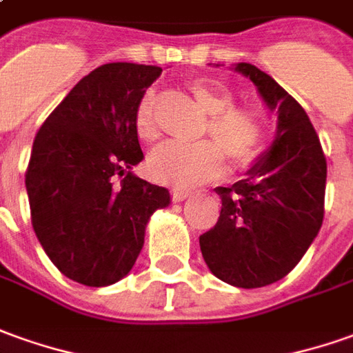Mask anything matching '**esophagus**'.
Instances as JSON below:
<instances>
[{"label": "esophagus", "mask_w": 353, "mask_h": 353, "mask_svg": "<svg viewBox=\"0 0 353 353\" xmlns=\"http://www.w3.org/2000/svg\"><path fill=\"white\" fill-rule=\"evenodd\" d=\"M188 196H190V192L184 190V188H172L171 190L172 201H184Z\"/></svg>", "instance_id": "1"}]
</instances>
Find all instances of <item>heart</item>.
Here are the masks:
<instances>
[{
    "label": "heart",
    "instance_id": "1",
    "mask_svg": "<svg viewBox=\"0 0 353 353\" xmlns=\"http://www.w3.org/2000/svg\"><path fill=\"white\" fill-rule=\"evenodd\" d=\"M188 90L209 113L203 136L211 143L194 145L167 142L153 150L148 169L155 181L192 186L217 179L225 171V157L232 169H246L261 155L265 145V121L250 105H236L234 94L211 80H192ZM134 132L142 142H155L159 126L155 119V94L148 90L134 109Z\"/></svg>",
    "mask_w": 353,
    "mask_h": 353
}]
</instances>
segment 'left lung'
<instances>
[{
	"label": "left lung",
	"mask_w": 353,
	"mask_h": 353,
	"mask_svg": "<svg viewBox=\"0 0 353 353\" xmlns=\"http://www.w3.org/2000/svg\"><path fill=\"white\" fill-rule=\"evenodd\" d=\"M279 113L276 140L232 186H217L221 215L200 236L211 273L238 288L267 286L292 271L323 225L327 157L303 107L267 72L238 63Z\"/></svg>",
	"instance_id": "left-lung-1"
}]
</instances>
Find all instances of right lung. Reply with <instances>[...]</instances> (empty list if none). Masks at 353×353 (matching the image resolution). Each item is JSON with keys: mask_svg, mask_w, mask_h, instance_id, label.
<instances>
[{"mask_svg": "<svg viewBox=\"0 0 353 353\" xmlns=\"http://www.w3.org/2000/svg\"><path fill=\"white\" fill-rule=\"evenodd\" d=\"M159 74L153 65H101L34 138L24 179L34 232L61 273L84 286H109L130 273L152 213L171 201L167 188L130 172L144 159L136 103Z\"/></svg>", "mask_w": 353, "mask_h": 353, "instance_id": "right-lung-1", "label": "right lung"}]
</instances>
